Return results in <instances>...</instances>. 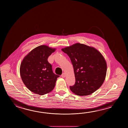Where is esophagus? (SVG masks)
<instances>
[{
    "label": "esophagus",
    "mask_w": 128,
    "mask_h": 128,
    "mask_svg": "<svg viewBox=\"0 0 128 128\" xmlns=\"http://www.w3.org/2000/svg\"><path fill=\"white\" fill-rule=\"evenodd\" d=\"M61 76H62V78H64L65 76H66V74H65V73H64L62 74Z\"/></svg>",
    "instance_id": "esophagus-1"
}]
</instances>
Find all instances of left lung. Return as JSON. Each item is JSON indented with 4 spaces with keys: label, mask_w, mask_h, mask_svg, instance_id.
Instances as JSON below:
<instances>
[{
    "label": "left lung",
    "mask_w": 128,
    "mask_h": 128,
    "mask_svg": "<svg viewBox=\"0 0 128 128\" xmlns=\"http://www.w3.org/2000/svg\"><path fill=\"white\" fill-rule=\"evenodd\" d=\"M70 58L76 78L75 84L70 86L77 95H89L104 83L107 65L102 55L97 49L77 43L61 49Z\"/></svg>",
    "instance_id": "left-lung-1"
}]
</instances>
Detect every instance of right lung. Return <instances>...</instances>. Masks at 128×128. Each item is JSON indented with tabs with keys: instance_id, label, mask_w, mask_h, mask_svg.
<instances>
[{
	"instance_id": "right-lung-1",
	"label": "right lung",
	"mask_w": 128,
	"mask_h": 128,
	"mask_svg": "<svg viewBox=\"0 0 128 128\" xmlns=\"http://www.w3.org/2000/svg\"><path fill=\"white\" fill-rule=\"evenodd\" d=\"M55 48L46 45L37 46L26 55L20 66L22 82L29 90L44 95L54 89L60 76L54 73L48 58Z\"/></svg>"
}]
</instances>
